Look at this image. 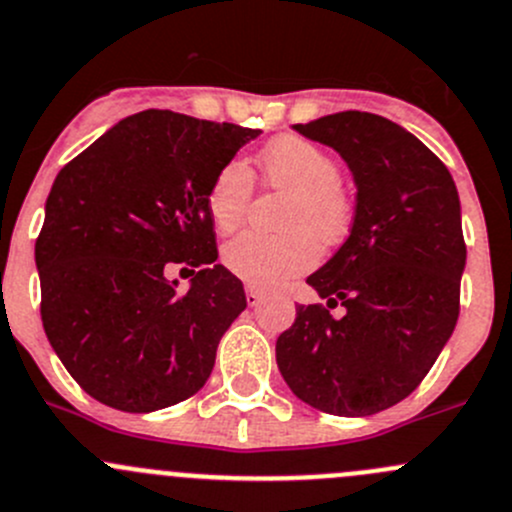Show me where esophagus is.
Instances as JSON below:
<instances>
[{
  "label": "esophagus",
  "mask_w": 512,
  "mask_h": 512,
  "mask_svg": "<svg viewBox=\"0 0 512 512\" xmlns=\"http://www.w3.org/2000/svg\"><path fill=\"white\" fill-rule=\"evenodd\" d=\"M245 295H247V305H250V307L260 305V300H262V292L257 290V287L247 285V287H245Z\"/></svg>",
  "instance_id": "obj_1"
}]
</instances>
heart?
<instances>
[{
    "mask_svg": "<svg viewBox=\"0 0 512 512\" xmlns=\"http://www.w3.org/2000/svg\"><path fill=\"white\" fill-rule=\"evenodd\" d=\"M267 180L290 192L285 210V235L267 237L245 232L222 250L232 275L252 287H277L310 270L320 257L317 240L330 245L350 227V200L340 182L337 162L302 137H280L260 155ZM252 197V172L242 160L220 167L207 190V212L220 232H232L245 220Z\"/></svg>",
    "mask_w": 512,
    "mask_h": 512,
    "instance_id": "1",
    "label": "heart"
}]
</instances>
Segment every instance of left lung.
I'll return each instance as SVG.
<instances>
[{
    "instance_id": "obj_1",
    "label": "left lung",
    "mask_w": 512,
    "mask_h": 512,
    "mask_svg": "<svg viewBox=\"0 0 512 512\" xmlns=\"http://www.w3.org/2000/svg\"><path fill=\"white\" fill-rule=\"evenodd\" d=\"M292 130L332 147L357 195L347 240L307 277L345 315L297 307L277 337V367L310 408L365 418L408 398L453 335L465 270L460 197L448 167L380 114L337 112Z\"/></svg>"
}]
</instances>
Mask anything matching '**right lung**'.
<instances>
[{"label": "right lung", "instance_id": "right-lung-1", "mask_svg": "<svg viewBox=\"0 0 512 512\" xmlns=\"http://www.w3.org/2000/svg\"><path fill=\"white\" fill-rule=\"evenodd\" d=\"M257 135L145 109L57 175L34 245L42 325L94 400L155 413L207 382L222 335L247 307L242 282L215 262L207 190ZM172 261L198 267L187 293L166 280Z\"/></svg>", "mask_w": 512, "mask_h": 512}]
</instances>
